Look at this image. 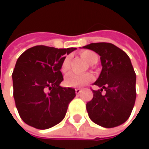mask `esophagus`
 Returning a JSON list of instances; mask_svg holds the SVG:
<instances>
[{
	"label": "esophagus",
	"mask_w": 149,
	"mask_h": 149,
	"mask_svg": "<svg viewBox=\"0 0 149 149\" xmlns=\"http://www.w3.org/2000/svg\"><path fill=\"white\" fill-rule=\"evenodd\" d=\"M82 92V89H75V93L77 94V95H79V94H80Z\"/></svg>",
	"instance_id": "esophagus-1"
}]
</instances>
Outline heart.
<instances>
[{
    "label": "heart",
    "mask_w": 149,
    "mask_h": 149,
    "mask_svg": "<svg viewBox=\"0 0 149 149\" xmlns=\"http://www.w3.org/2000/svg\"><path fill=\"white\" fill-rule=\"evenodd\" d=\"M81 56L84 60H86L90 65H94L98 61V55L94 51L86 50L81 53ZM70 70V57H66L61 63L60 65V71L63 74H66ZM93 75L91 74H69L65 79V84L67 87L71 88H78L82 87L93 80Z\"/></svg>",
    "instance_id": "heart-1"
}]
</instances>
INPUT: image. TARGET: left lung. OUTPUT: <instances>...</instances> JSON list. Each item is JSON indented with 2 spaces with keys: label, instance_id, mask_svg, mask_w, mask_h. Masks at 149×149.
Here are the masks:
<instances>
[{
  "label": "left lung",
  "instance_id": "obj_1",
  "mask_svg": "<svg viewBox=\"0 0 149 149\" xmlns=\"http://www.w3.org/2000/svg\"><path fill=\"white\" fill-rule=\"evenodd\" d=\"M84 49L100 56L102 70L94 84V97L86 104L89 118L104 128H114L127 121L136 100V74L131 60L123 50L111 43H91ZM105 95H102V89Z\"/></svg>",
  "mask_w": 149,
  "mask_h": 149
}]
</instances>
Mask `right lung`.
<instances>
[{"mask_svg":"<svg viewBox=\"0 0 149 149\" xmlns=\"http://www.w3.org/2000/svg\"><path fill=\"white\" fill-rule=\"evenodd\" d=\"M76 48L57 49L36 45L20 54L12 73L13 96L21 119L38 129L60 123L75 90L60 86L65 54Z\"/></svg>","mask_w":149,"mask_h":149,"instance_id":"obj_1","label":"right lung"}]
</instances>
